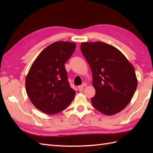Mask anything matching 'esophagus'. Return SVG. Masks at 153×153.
<instances>
[{"label":"esophagus","instance_id":"esophagus-1","mask_svg":"<svg viewBox=\"0 0 153 153\" xmlns=\"http://www.w3.org/2000/svg\"><path fill=\"white\" fill-rule=\"evenodd\" d=\"M87 86V83H83L82 85H79V86H78V88H79V91H82L83 89V88L85 87H86Z\"/></svg>","mask_w":153,"mask_h":153}]
</instances>
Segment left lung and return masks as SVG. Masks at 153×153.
Instances as JSON below:
<instances>
[{
	"mask_svg": "<svg viewBox=\"0 0 153 153\" xmlns=\"http://www.w3.org/2000/svg\"><path fill=\"white\" fill-rule=\"evenodd\" d=\"M81 51L93 74V106L105 115L122 111L137 87L133 65L116 47L101 41L82 43Z\"/></svg>",
	"mask_w": 153,
	"mask_h": 153,
	"instance_id": "1",
	"label": "left lung"
}]
</instances>
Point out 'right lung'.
<instances>
[{
  "instance_id": "obj_1",
  "label": "right lung",
  "mask_w": 153,
  "mask_h": 153,
  "mask_svg": "<svg viewBox=\"0 0 153 153\" xmlns=\"http://www.w3.org/2000/svg\"><path fill=\"white\" fill-rule=\"evenodd\" d=\"M71 42L56 41L38 55L25 78V89L32 104L47 114L62 111L76 91L70 87L64 64L76 49Z\"/></svg>"
}]
</instances>
